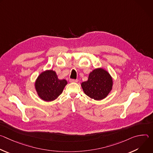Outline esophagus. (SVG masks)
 I'll list each match as a JSON object with an SVG mask.
<instances>
[{
    "mask_svg": "<svg viewBox=\"0 0 153 153\" xmlns=\"http://www.w3.org/2000/svg\"><path fill=\"white\" fill-rule=\"evenodd\" d=\"M70 82H78V80L77 79H70Z\"/></svg>",
    "mask_w": 153,
    "mask_h": 153,
    "instance_id": "1",
    "label": "esophagus"
}]
</instances>
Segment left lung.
<instances>
[{
    "label": "left lung",
    "instance_id": "left-lung-1",
    "mask_svg": "<svg viewBox=\"0 0 153 153\" xmlns=\"http://www.w3.org/2000/svg\"><path fill=\"white\" fill-rule=\"evenodd\" d=\"M113 85L111 76L103 68L93 70L89 74L88 80L81 83L85 94L96 100L106 98L112 90Z\"/></svg>",
    "mask_w": 153,
    "mask_h": 153
}]
</instances>
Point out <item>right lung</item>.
I'll list each match as a JSON object with an SVG mask.
<instances>
[{"mask_svg": "<svg viewBox=\"0 0 153 153\" xmlns=\"http://www.w3.org/2000/svg\"><path fill=\"white\" fill-rule=\"evenodd\" d=\"M67 83L65 79H58L56 71L47 70L42 71L38 76L34 83V87L40 99L45 102H51L62 93Z\"/></svg>", "mask_w": 153, "mask_h": 153, "instance_id": "add662e5", "label": "right lung"}]
</instances>
